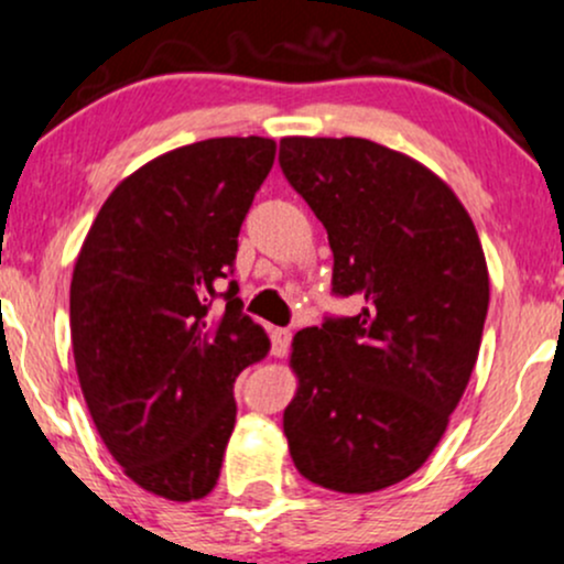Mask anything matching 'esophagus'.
I'll use <instances>...</instances> for the list:
<instances>
[{
    "instance_id": "obj_1",
    "label": "esophagus",
    "mask_w": 564,
    "mask_h": 564,
    "mask_svg": "<svg viewBox=\"0 0 564 564\" xmlns=\"http://www.w3.org/2000/svg\"><path fill=\"white\" fill-rule=\"evenodd\" d=\"M290 341H293V333L288 328H274V333H271V352L276 357H284L290 349Z\"/></svg>"
}]
</instances>
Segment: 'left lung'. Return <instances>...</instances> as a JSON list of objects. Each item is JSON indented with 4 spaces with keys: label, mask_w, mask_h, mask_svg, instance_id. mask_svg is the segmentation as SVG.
Masks as SVG:
<instances>
[{
    "label": "left lung",
    "mask_w": 564,
    "mask_h": 564,
    "mask_svg": "<svg viewBox=\"0 0 564 564\" xmlns=\"http://www.w3.org/2000/svg\"><path fill=\"white\" fill-rule=\"evenodd\" d=\"M280 166L328 231L355 317L295 333L284 435L299 474L362 495L438 446L481 347L489 274L474 220L427 166L360 137H284Z\"/></svg>",
    "instance_id": "8db88e82"
}]
</instances>
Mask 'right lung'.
Returning <instances> with one entry per match:
<instances>
[{
	"mask_svg": "<svg viewBox=\"0 0 564 564\" xmlns=\"http://www.w3.org/2000/svg\"><path fill=\"white\" fill-rule=\"evenodd\" d=\"M274 155L263 137L159 155L115 187L77 256L69 325L90 420L126 476L159 498L215 489L234 381L269 352L227 280ZM215 297L227 301L223 315L210 314Z\"/></svg>",
	"mask_w": 564,
	"mask_h": 564,
	"instance_id": "1",
	"label": "right lung"
}]
</instances>
